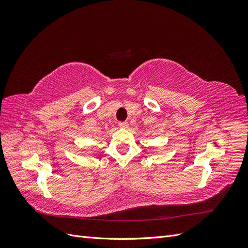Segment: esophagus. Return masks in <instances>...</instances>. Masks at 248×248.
<instances>
[{
  "instance_id": "34e87169",
  "label": "esophagus",
  "mask_w": 248,
  "mask_h": 248,
  "mask_svg": "<svg viewBox=\"0 0 248 248\" xmlns=\"http://www.w3.org/2000/svg\"><path fill=\"white\" fill-rule=\"evenodd\" d=\"M119 126L121 127V128H127V127H128V123H127V122H120Z\"/></svg>"
}]
</instances>
